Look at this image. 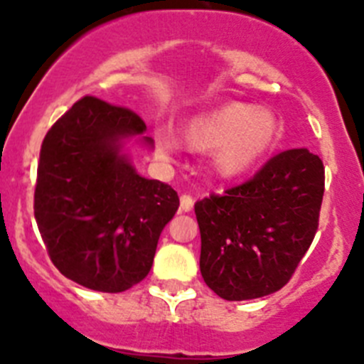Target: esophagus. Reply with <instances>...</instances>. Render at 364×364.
I'll return each mask as SVG.
<instances>
[{
    "mask_svg": "<svg viewBox=\"0 0 364 364\" xmlns=\"http://www.w3.org/2000/svg\"><path fill=\"white\" fill-rule=\"evenodd\" d=\"M193 204H195V200H193V197H189V195H182L180 197V211H191L193 210Z\"/></svg>",
    "mask_w": 364,
    "mask_h": 364,
    "instance_id": "34e87169",
    "label": "esophagus"
}]
</instances>
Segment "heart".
Listing matches in <instances>:
<instances>
[{"mask_svg": "<svg viewBox=\"0 0 364 364\" xmlns=\"http://www.w3.org/2000/svg\"><path fill=\"white\" fill-rule=\"evenodd\" d=\"M279 131L281 127L272 111L233 102L189 120L184 140L193 149L215 147L217 171L222 176H240L273 149ZM154 144L164 156H171L178 149V142L166 131L156 133Z\"/></svg>", "mask_w": 364, "mask_h": 364, "instance_id": "b5f03b06", "label": "heart"}]
</instances>
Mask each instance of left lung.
<instances>
[{
  "label": "left lung",
  "instance_id": "obj_1",
  "mask_svg": "<svg viewBox=\"0 0 364 364\" xmlns=\"http://www.w3.org/2000/svg\"><path fill=\"white\" fill-rule=\"evenodd\" d=\"M323 193V160L308 149H288L252 180L198 200L205 284L226 301L281 290L314 240Z\"/></svg>",
  "mask_w": 364,
  "mask_h": 364
}]
</instances>
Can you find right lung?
<instances>
[{"label": "right lung", "mask_w": 364, "mask_h": 364, "mask_svg": "<svg viewBox=\"0 0 364 364\" xmlns=\"http://www.w3.org/2000/svg\"><path fill=\"white\" fill-rule=\"evenodd\" d=\"M138 114L83 96L45 134L34 217L53 264L89 290L118 294L147 277L178 195L138 175L124 146L144 136Z\"/></svg>", "instance_id": "1"}]
</instances>
